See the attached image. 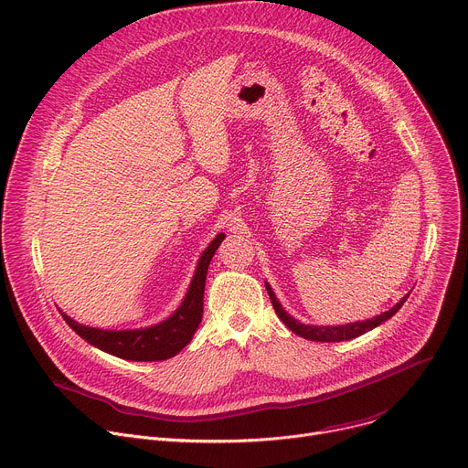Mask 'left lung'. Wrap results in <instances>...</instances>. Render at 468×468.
Returning <instances> with one entry per match:
<instances>
[{
  "mask_svg": "<svg viewBox=\"0 0 468 468\" xmlns=\"http://www.w3.org/2000/svg\"><path fill=\"white\" fill-rule=\"evenodd\" d=\"M266 285V291H269V296L272 300V305H274V311L276 314L280 316V320H283V324L292 331L296 333V335L307 339V341H316V343H343V341H350V339H356L359 335H363V333L374 329L376 325H379L381 322L388 320L392 314H396V311L404 305V302L408 300V296H404L402 300H399L392 309L370 318V320H363V322H352V324H345V325H307V324H302L298 322L296 318H292L283 307L282 303L278 302L274 291L271 289L269 283Z\"/></svg>",
  "mask_w": 468,
  "mask_h": 468,
  "instance_id": "obj_1",
  "label": "left lung"
}]
</instances>
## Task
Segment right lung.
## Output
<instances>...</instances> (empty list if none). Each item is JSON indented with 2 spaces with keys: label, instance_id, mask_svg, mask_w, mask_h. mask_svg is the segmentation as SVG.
Returning <instances> with one entry per match:
<instances>
[{
  "label": "right lung",
  "instance_id": "right-lung-1",
  "mask_svg": "<svg viewBox=\"0 0 468 468\" xmlns=\"http://www.w3.org/2000/svg\"><path fill=\"white\" fill-rule=\"evenodd\" d=\"M224 237H226L224 233L217 235L213 242L206 248V251L197 261L196 272L185 294V300L176 309V313L166 320H163L161 324H155L144 329L109 331V329H96V327L78 324L64 313H62V318L89 345L111 356H116L120 359L165 361L174 357L190 343V339L194 337V331L197 329L199 322H202L207 269Z\"/></svg>",
  "mask_w": 468,
  "mask_h": 468
}]
</instances>
